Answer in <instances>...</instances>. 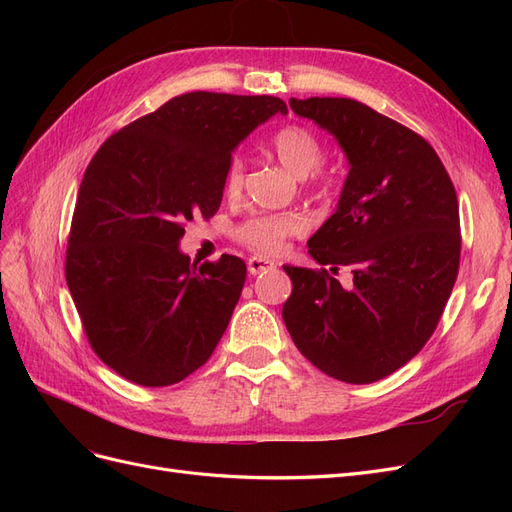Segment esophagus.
<instances>
[{"label":"esophagus","mask_w":512,"mask_h":512,"mask_svg":"<svg viewBox=\"0 0 512 512\" xmlns=\"http://www.w3.org/2000/svg\"><path fill=\"white\" fill-rule=\"evenodd\" d=\"M269 267H273V262L267 260V258L252 256L250 260H247V271H250L252 275H258V273H262V271L269 269Z\"/></svg>","instance_id":"obj_1"}]
</instances>
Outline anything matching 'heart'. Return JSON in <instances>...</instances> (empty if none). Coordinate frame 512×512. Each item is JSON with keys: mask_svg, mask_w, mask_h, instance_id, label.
Instances as JSON below:
<instances>
[{"mask_svg": "<svg viewBox=\"0 0 512 512\" xmlns=\"http://www.w3.org/2000/svg\"><path fill=\"white\" fill-rule=\"evenodd\" d=\"M271 149L292 175L307 177L322 164L324 145L320 138L299 123H290L277 130L271 138ZM327 177L314 173V185H327ZM243 190V160L232 158L226 166L224 192L228 198H237ZM307 230V220L297 211L260 213L252 215L235 228V237L260 254H275L282 250L288 237H299Z\"/></svg>", "mask_w": 512, "mask_h": 512, "instance_id": "obj_1", "label": "heart"}]
</instances>
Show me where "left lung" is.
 <instances>
[{
	"instance_id": "1",
	"label": "left lung",
	"mask_w": 512,
	"mask_h": 512,
	"mask_svg": "<svg viewBox=\"0 0 512 512\" xmlns=\"http://www.w3.org/2000/svg\"><path fill=\"white\" fill-rule=\"evenodd\" d=\"M297 115L335 136L350 170L335 213L307 241L318 265H284L282 318L294 346L348 384L382 380L421 352L457 280L461 232L453 181L410 128L350 98H290Z\"/></svg>"
}]
</instances>
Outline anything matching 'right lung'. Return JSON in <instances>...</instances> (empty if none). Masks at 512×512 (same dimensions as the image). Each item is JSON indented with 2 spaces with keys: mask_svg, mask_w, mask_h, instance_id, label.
Masks as SVG:
<instances>
[{
  "mask_svg": "<svg viewBox=\"0 0 512 512\" xmlns=\"http://www.w3.org/2000/svg\"><path fill=\"white\" fill-rule=\"evenodd\" d=\"M286 102L192 91L106 138L72 215L66 282L91 348L121 378L168 386L203 367L245 284V262L181 254L183 224L220 209L243 138Z\"/></svg>",
  "mask_w": 512,
  "mask_h": 512,
  "instance_id": "1",
  "label": "right lung"
}]
</instances>
